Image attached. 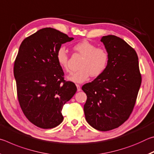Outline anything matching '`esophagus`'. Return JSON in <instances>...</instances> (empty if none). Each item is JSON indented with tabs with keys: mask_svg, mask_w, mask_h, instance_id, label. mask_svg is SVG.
<instances>
[{
	"mask_svg": "<svg viewBox=\"0 0 154 154\" xmlns=\"http://www.w3.org/2000/svg\"><path fill=\"white\" fill-rule=\"evenodd\" d=\"M76 86H77V91L78 92H79V91H81V86H80V85H79V84H77L76 85Z\"/></svg>",
	"mask_w": 154,
	"mask_h": 154,
	"instance_id": "esophagus-1",
	"label": "esophagus"
}]
</instances>
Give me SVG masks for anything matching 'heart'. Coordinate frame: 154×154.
Returning a JSON list of instances; mask_svg holds the SVG:
<instances>
[{"instance_id": "1", "label": "heart", "mask_w": 154, "mask_h": 154, "mask_svg": "<svg viewBox=\"0 0 154 154\" xmlns=\"http://www.w3.org/2000/svg\"><path fill=\"white\" fill-rule=\"evenodd\" d=\"M74 49L83 56L79 65L80 69L67 77L72 82L82 83L92 77H98L105 71L108 66L109 55L103 48H97L95 44L88 40L80 41L73 47ZM57 63L62 69L69 71V54L66 49L61 46L56 54Z\"/></svg>"}]
</instances>
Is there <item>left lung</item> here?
Instances as JSON below:
<instances>
[{"label":"left lung","mask_w":154,"mask_h":154,"mask_svg":"<svg viewBox=\"0 0 154 154\" xmlns=\"http://www.w3.org/2000/svg\"><path fill=\"white\" fill-rule=\"evenodd\" d=\"M101 42L109 55L108 66L102 75L85 83V119L100 131L117 128L129 118L141 84L136 51L114 35L104 36Z\"/></svg>","instance_id":"8db88e82"}]
</instances>
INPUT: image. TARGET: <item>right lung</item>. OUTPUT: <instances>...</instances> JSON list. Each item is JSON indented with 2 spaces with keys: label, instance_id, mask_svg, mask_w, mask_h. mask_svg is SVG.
<instances>
[{
  "label": "right lung",
  "instance_id": "right-lung-1",
  "mask_svg": "<svg viewBox=\"0 0 154 154\" xmlns=\"http://www.w3.org/2000/svg\"><path fill=\"white\" fill-rule=\"evenodd\" d=\"M74 38L54 28H45L22 41L14 62V73L20 107L31 123L53 128L63 121L62 109L75 92L66 82L56 54L62 44Z\"/></svg>",
  "mask_w": 154,
  "mask_h": 154
}]
</instances>
